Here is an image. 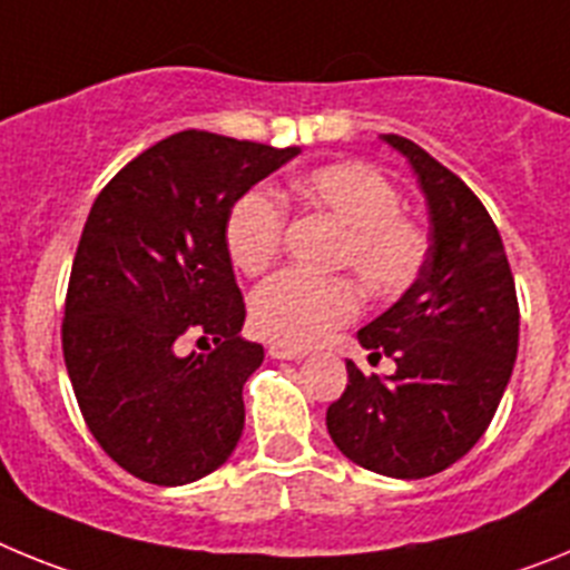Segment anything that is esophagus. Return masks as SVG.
Masks as SVG:
<instances>
[{
  "mask_svg": "<svg viewBox=\"0 0 570 570\" xmlns=\"http://www.w3.org/2000/svg\"><path fill=\"white\" fill-rule=\"evenodd\" d=\"M268 354L274 356V360H302V356H305V351H302V347H291V345H279V342H271Z\"/></svg>",
  "mask_w": 570,
  "mask_h": 570,
  "instance_id": "34e87169",
  "label": "esophagus"
}]
</instances>
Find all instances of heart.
<instances>
[{
  "mask_svg": "<svg viewBox=\"0 0 570 570\" xmlns=\"http://www.w3.org/2000/svg\"><path fill=\"white\" fill-rule=\"evenodd\" d=\"M294 196L314 214L340 225L331 265L347 268L374 299H396L420 282L431 254L428 230L402 214V196L380 168L331 163L294 179ZM285 208L271 190L250 188L230 203L223 239L242 274L256 276L279 256ZM360 296L351 276H308L282 271L250 296V325L279 345L308 347L351 322Z\"/></svg>",
  "mask_w": 570,
  "mask_h": 570,
  "instance_id": "obj_1",
  "label": "heart"
}]
</instances>
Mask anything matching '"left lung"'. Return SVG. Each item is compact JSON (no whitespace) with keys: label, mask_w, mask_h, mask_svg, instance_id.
<instances>
[{"label":"left lung","mask_w":570,"mask_h":570,"mask_svg":"<svg viewBox=\"0 0 570 570\" xmlns=\"http://www.w3.org/2000/svg\"><path fill=\"white\" fill-rule=\"evenodd\" d=\"M414 168L431 214V254L414 288L360 331L396 374L365 376L328 405V434L351 462L422 480L454 465L491 425L520 345V302L485 205L454 170L405 136L385 134Z\"/></svg>","instance_id":"8db88e82"}]
</instances>
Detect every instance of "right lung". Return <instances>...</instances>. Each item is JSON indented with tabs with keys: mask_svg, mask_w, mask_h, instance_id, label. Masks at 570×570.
Wrapping results in <instances>:
<instances>
[{
	"mask_svg": "<svg viewBox=\"0 0 570 570\" xmlns=\"http://www.w3.org/2000/svg\"><path fill=\"white\" fill-rule=\"evenodd\" d=\"M296 154L179 130L130 159L90 208L65 296V367L94 440L136 480L185 485L234 454L242 385L265 351L239 336L225 214ZM188 338L200 351L185 357Z\"/></svg>",
	"mask_w": 570,
	"mask_h": 570,
	"instance_id": "add662e5",
	"label": "right lung"
}]
</instances>
